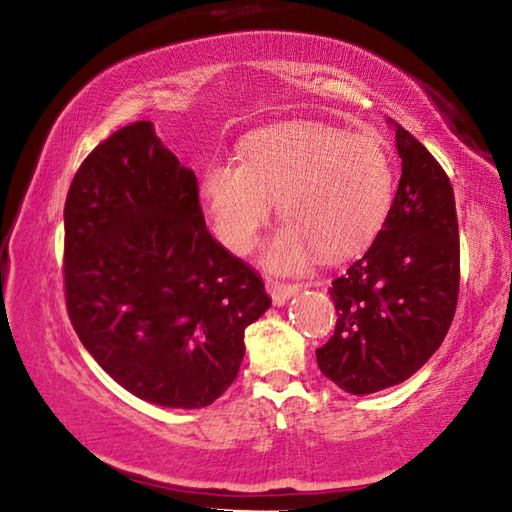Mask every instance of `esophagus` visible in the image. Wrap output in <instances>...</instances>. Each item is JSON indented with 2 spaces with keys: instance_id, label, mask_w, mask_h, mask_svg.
<instances>
[{
  "instance_id": "1",
  "label": "esophagus",
  "mask_w": 512,
  "mask_h": 512,
  "mask_svg": "<svg viewBox=\"0 0 512 512\" xmlns=\"http://www.w3.org/2000/svg\"><path fill=\"white\" fill-rule=\"evenodd\" d=\"M297 288H300L297 284H284V282H277V280H266V291L271 293L275 304H284L288 297L297 293Z\"/></svg>"
}]
</instances>
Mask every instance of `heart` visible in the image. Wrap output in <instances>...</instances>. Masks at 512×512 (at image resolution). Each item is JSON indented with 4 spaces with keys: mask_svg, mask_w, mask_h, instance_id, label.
Masks as SVG:
<instances>
[{
    "mask_svg": "<svg viewBox=\"0 0 512 512\" xmlns=\"http://www.w3.org/2000/svg\"><path fill=\"white\" fill-rule=\"evenodd\" d=\"M217 237L250 253L280 206L284 228L268 246L271 271L295 273L318 253L345 259L383 228L394 199V165L376 136L295 123L255 134L241 163L217 161L201 176Z\"/></svg>",
    "mask_w": 512,
    "mask_h": 512,
    "instance_id": "1",
    "label": "heart"
}]
</instances>
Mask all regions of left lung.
I'll list each match as a JSON object with an SVG mask.
<instances>
[{"label":"left lung","mask_w":512,"mask_h":512,"mask_svg":"<svg viewBox=\"0 0 512 512\" xmlns=\"http://www.w3.org/2000/svg\"><path fill=\"white\" fill-rule=\"evenodd\" d=\"M401 181L374 244L333 280L338 322L315 349L349 394H374L416 374L441 347L459 300V224L448 174L396 125Z\"/></svg>","instance_id":"left-lung-1"}]
</instances>
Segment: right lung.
Returning a JSON list of instances; mask_svg holds the SVG:
<instances>
[{
  "mask_svg": "<svg viewBox=\"0 0 512 512\" xmlns=\"http://www.w3.org/2000/svg\"><path fill=\"white\" fill-rule=\"evenodd\" d=\"M64 297L85 349L147 403L199 410L232 385L271 297L206 228L192 170L150 120L105 138L64 203Z\"/></svg>",
  "mask_w": 512,
  "mask_h": 512,
  "instance_id": "1",
  "label": "right lung"
}]
</instances>
